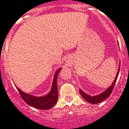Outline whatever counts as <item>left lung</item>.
I'll list each match as a JSON object with an SVG mask.
<instances>
[{
    "label": "left lung",
    "instance_id": "8db88e82",
    "mask_svg": "<svg viewBox=\"0 0 129 129\" xmlns=\"http://www.w3.org/2000/svg\"><path fill=\"white\" fill-rule=\"evenodd\" d=\"M119 68H120V67H119L118 73H117L116 77V78H115V80L114 81V82L112 83V85L110 87L108 88L104 92L101 93V94H99V95H94V96H91V95H88V94H85V92H83L81 89H79V92H80V94L82 95V97H83V98L85 99L87 102H88V103H92V104H97V103H101V102L104 101L105 99H107L108 97H109V95L111 94L113 90L114 86L115 84H116V81H117V79H118V74H119Z\"/></svg>",
    "mask_w": 129,
    "mask_h": 129
}]
</instances>
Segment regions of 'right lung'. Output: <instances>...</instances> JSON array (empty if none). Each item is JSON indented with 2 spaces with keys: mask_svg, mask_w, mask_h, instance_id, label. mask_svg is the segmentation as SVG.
Listing matches in <instances>:
<instances>
[{
  "mask_svg": "<svg viewBox=\"0 0 129 129\" xmlns=\"http://www.w3.org/2000/svg\"><path fill=\"white\" fill-rule=\"evenodd\" d=\"M61 70V68L58 69L55 74L52 89L50 93L43 97H35L29 94H26L17 87L22 100L29 105L34 107L36 109H41V110H48L53 107L56 104L57 101L58 93L57 77L59 74V71Z\"/></svg>",
  "mask_w": 129,
  "mask_h": 129,
  "instance_id": "right-lung-1",
  "label": "right lung"
}]
</instances>
